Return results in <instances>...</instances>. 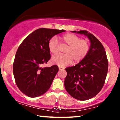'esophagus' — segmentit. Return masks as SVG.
I'll use <instances>...</instances> for the list:
<instances>
[{"label":"esophagus","instance_id":"obj_1","mask_svg":"<svg viewBox=\"0 0 120 120\" xmlns=\"http://www.w3.org/2000/svg\"><path fill=\"white\" fill-rule=\"evenodd\" d=\"M64 67H59V71H62V70H64Z\"/></svg>","mask_w":120,"mask_h":120}]
</instances>
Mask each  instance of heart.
<instances>
[{"mask_svg": "<svg viewBox=\"0 0 120 120\" xmlns=\"http://www.w3.org/2000/svg\"><path fill=\"white\" fill-rule=\"evenodd\" d=\"M61 43L67 46L64 51V55H59L53 57L51 61L53 64L61 67L70 65L74 60L79 63L87 55L90 51V44L87 39H81L80 37L74 34H64L60 37ZM49 51L53 55L59 52V44L56 37H53L48 43Z\"/></svg>", "mask_w": 120, "mask_h": 120, "instance_id": "1", "label": "heart"}]
</instances>
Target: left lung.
<instances>
[{
    "mask_svg": "<svg viewBox=\"0 0 120 120\" xmlns=\"http://www.w3.org/2000/svg\"><path fill=\"white\" fill-rule=\"evenodd\" d=\"M77 33L87 36L91 42L90 51L78 64L65 69L67 75L64 85L73 98L86 100L96 96L103 88L108 72V61L104 47L94 35L86 30Z\"/></svg>",
    "mask_w": 120,
    "mask_h": 120,
    "instance_id": "obj_1",
    "label": "left lung"
}]
</instances>
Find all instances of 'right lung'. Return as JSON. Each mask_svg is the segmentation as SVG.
<instances>
[{"mask_svg":"<svg viewBox=\"0 0 120 120\" xmlns=\"http://www.w3.org/2000/svg\"><path fill=\"white\" fill-rule=\"evenodd\" d=\"M65 31L40 28L31 33L18 48L13 64V72L20 90L29 97H38L47 91L58 66L42 68L51 58L48 43L52 37Z\"/></svg>","mask_w":120,"mask_h":120,"instance_id":"1","label":"right lung"}]
</instances>
